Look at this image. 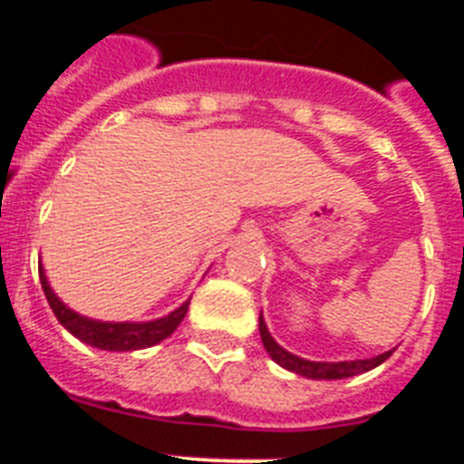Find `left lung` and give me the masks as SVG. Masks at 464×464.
I'll return each mask as SVG.
<instances>
[{"instance_id":"left-lung-1","label":"left lung","mask_w":464,"mask_h":464,"mask_svg":"<svg viewBox=\"0 0 464 464\" xmlns=\"http://www.w3.org/2000/svg\"><path fill=\"white\" fill-rule=\"evenodd\" d=\"M260 337L265 348H267L269 358L274 360L276 364L285 367L288 372H295L299 376H306V379H348V376H355V374H362V372H370L374 367H379L381 362L391 358L392 351H385V353L376 355V358H367V360H343V362H311V360L304 358H297V355L288 353L285 348L278 346L274 342V337L269 334L267 325H265V318L260 314Z\"/></svg>"}]
</instances>
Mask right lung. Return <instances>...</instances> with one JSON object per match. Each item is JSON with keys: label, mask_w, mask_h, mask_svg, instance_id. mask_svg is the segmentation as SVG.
Masks as SVG:
<instances>
[{"label": "right lung", "mask_w": 464, "mask_h": 464, "mask_svg": "<svg viewBox=\"0 0 464 464\" xmlns=\"http://www.w3.org/2000/svg\"><path fill=\"white\" fill-rule=\"evenodd\" d=\"M39 278H41L44 295H46L48 304H51L53 314H55V318L60 321V325H63L67 332H72L73 337L81 339L83 343H90V346L94 348H102V351H139V348L155 346V343H160L162 339L169 337L171 332L181 325V321L188 314V304H190V299H188V302H183L179 309L171 311L169 315L158 318V321H149V323L92 321V318H85V315L69 309L63 299L53 293L41 265H39Z\"/></svg>", "instance_id": "right-lung-1"}]
</instances>
